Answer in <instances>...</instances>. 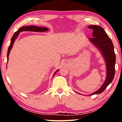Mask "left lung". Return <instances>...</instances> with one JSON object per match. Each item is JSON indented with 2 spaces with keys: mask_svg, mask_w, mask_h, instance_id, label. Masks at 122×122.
I'll use <instances>...</instances> for the list:
<instances>
[{
  "mask_svg": "<svg viewBox=\"0 0 122 122\" xmlns=\"http://www.w3.org/2000/svg\"><path fill=\"white\" fill-rule=\"evenodd\" d=\"M88 28L93 30V38H89L90 41L101 50L106 60L107 69L106 81L99 90L91 94L92 96L102 93L113 80L115 74L116 54L112 41L101 26L92 25L88 26Z\"/></svg>",
  "mask_w": 122,
  "mask_h": 122,
  "instance_id": "obj_1",
  "label": "left lung"
}]
</instances>
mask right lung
<instances>
[{"label": "right lung", "mask_w": 122, "mask_h": 122, "mask_svg": "<svg viewBox=\"0 0 122 122\" xmlns=\"http://www.w3.org/2000/svg\"><path fill=\"white\" fill-rule=\"evenodd\" d=\"M48 30V28H43V27H38V26H33V25H30V26H23L20 28H19V29L17 31H16L15 33L13 34V36H12L11 39V42H10V44L9 46V48H8V53H7V60H8V56H9V54L10 53V51L12 48V46H13V44H14V42L15 41V40L17 37L18 35H19V33L21 32V31H36V32H44V31H47ZM58 70H57L55 73L54 74V76L56 74V73L57 72Z\"/></svg>", "instance_id": "1"}]
</instances>
